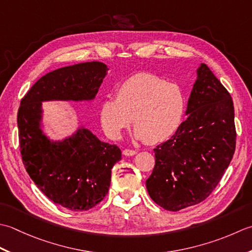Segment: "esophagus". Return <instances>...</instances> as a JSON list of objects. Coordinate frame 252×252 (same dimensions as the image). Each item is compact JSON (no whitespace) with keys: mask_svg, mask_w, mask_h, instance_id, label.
I'll return each mask as SVG.
<instances>
[{"mask_svg":"<svg viewBox=\"0 0 252 252\" xmlns=\"http://www.w3.org/2000/svg\"><path fill=\"white\" fill-rule=\"evenodd\" d=\"M137 153L136 150H131V149H125L124 151H123V155L126 156V157H132L135 156Z\"/></svg>","mask_w":252,"mask_h":252,"instance_id":"obj_1","label":"esophagus"}]
</instances>
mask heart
I'll use <instances>...</instances> for the list:
<instances>
[{
	"label": "heart",
	"instance_id": "b5f03b06",
	"mask_svg": "<svg viewBox=\"0 0 252 252\" xmlns=\"http://www.w3.org/2000/svg\"><path fill=\"white\" fill-rule=\"evenodd\" d=\"M116 99L101 103L100 121L112 139H121L133 117L135 136L149 145L169 139L182 124L186 99L181 87L157 75H132L117 87Z\"/></svg>",
	"mask_w": 252,
	"mask_h": 252
}]
</instances>
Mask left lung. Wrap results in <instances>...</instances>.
<instances>
[{"mask_svg":"<svg viewBox=\"0 0 252 252\" xmlns=\"http://www.w3.org/2000/svg\"><path fill=\"white\" fill-rule=\"evenodd\" d=\"M186 115L171 139L153 150L156 165L146 181L149 196L168 211L208 198L235 152L232 96L205 64L197 69Z\"/></svg>","mask_w":252,"mask_h":252,"instance_id":"obj_1","label":"left lung"}]
</instances>
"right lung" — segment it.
Here are the masks:
<instances>
[{
	"label": "right lung",
	"instance_id": "right-lung-1",
	"mask_svg": "<svg viewBox=\"0 0 252 252\" xmlns=\"http://www.w3.org/2000/svg\"><path fill=\"white\" fill-rule=\"evenodd\" d=\"M107 70L95 61L55 69L20 101L17 126L26 171L51 201L70 211H87L104 199L122 152L83 126L63 140H51L42 130V102L94 100Z\"/></svg>",
	"mask_w": 252,
	"mask_h": 252
}]
</instances>
